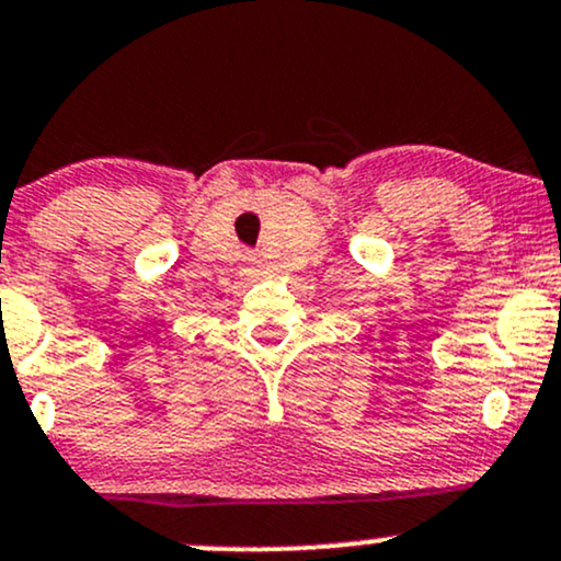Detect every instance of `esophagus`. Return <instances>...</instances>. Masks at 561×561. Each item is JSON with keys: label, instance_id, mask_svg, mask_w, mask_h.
Returning a JSON list of instances; mask_svg holds the SVG:
<instances>
[{"label": "esophagus", "instance_id": "1", "mask_svg": "<svg viewBox=\"0 0 561 561\" xmlns=\"http://www.w3.org/2000/svg\"><path fill=\"white\" fill-rule=\"evenodd\" d=\"M244 265H247V271H250V274H257V271H261V261H257V255H247Z\"/></svg>", "mask_w": 561, "mask_h": 561}]
</instances>
